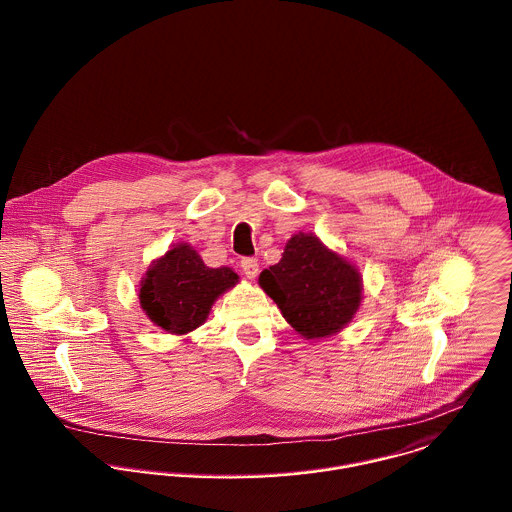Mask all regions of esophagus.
<instances>
[{
  "instance_id": "obj_1",
  "label": "esophagus",
  "mask_w": 512,
  "mask_h": 512,
  "mask_svg": "<svg viewBox=\"0 0 512 512\" xmlns=\"http://www.w3.org/2000/svg\"><path fill=\"white\" fill-rule=\"evenodd\" d=\"M240 268L246 274V278H256L258 276V260L256 258H242L240 260Z\"/></svg>"
}]
</instances>
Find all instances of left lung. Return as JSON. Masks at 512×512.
Wrapping results in <instances>:
<instances>
[{"label": "left lung", "mask_w": 512, "mask_h": 512, "mask_svg": "<svg viewBox=\"0 0 512 512\" xmlns=\"http://www.w3.org/2000/svg\"><path fill=\"white\" fill-rule=\"evenodd\" d=\"M268 293L293 329L305 339L341 331L361 305V276L313 234H295L282 260L260 274Z\"/></svg>", "instance_id": "obj_1"}]
</instances>
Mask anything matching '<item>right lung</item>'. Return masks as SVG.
Returning a JSON list of instances; mask_svg holds the SVG:
<instances>
[{"label": "right lung", "mask_w": 512, "mask_h": 512, "mask_svg": "<svg viewBox=\"0 0 512 512\" xmlns=\"http://www.w3.org/2000/svg\"><path fill=\"white\" fill-rule=\"evenodd\" d=\"M236 282L230 268H209L197 250L177 244L147 270L140 303L157 327L183 335L205 323L215 299Z\"/></svg>", "instance_id": "add662e5"}]
</instances>
